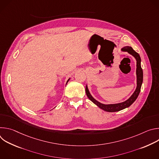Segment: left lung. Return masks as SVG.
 Returning <instances> with one entry per match:
<instances>
[{
	"mask_svg": "<svg viewBox=\"0 0 159 159\" xmlns=\"http://www.w3.org/2000/svg\"><path fill=\"white\" fill-rule=\"evenodd\" d=\"M121 50L123 52H128L129 54L131 55L135 58L136 61H137V69H136V75H137V88H136L133 94L124 102L116 104H105L96 100L92 96V95L90 94L87 84L85 86V93L88 98L99 108L107 112H116L129 107L135 101V100L137 99L140 94L141 87L143 82V70L141 67V58L139 54L136 52L131 47L128 46L124 47L121 48Z\"/></svg>",
	"mask_w": 159,
	"mask_h": 159,
	"instance_id": "left-lung-1",
	"label": "left lung"
}]
</instances>
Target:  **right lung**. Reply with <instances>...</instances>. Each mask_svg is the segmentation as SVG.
I'll use <instances>...</instances> for the list:
<instances>
[{
	"instance_id": "obj_1",
	"label": "right lung",
	"mask_w": 159,
	"mask_h": 159,
	"mask_svg": "<svg viewBox=\"0 0 159 159\" xmlns=\"http://www.w3.org/2000/svg\"><path fill=\"white\" fill-rule=\"evenodd\" d=\"M70 79H68V80H67V82H66V84H67V83H68V82H69V80H70Z\"/></svg>"
}]
</instances>
